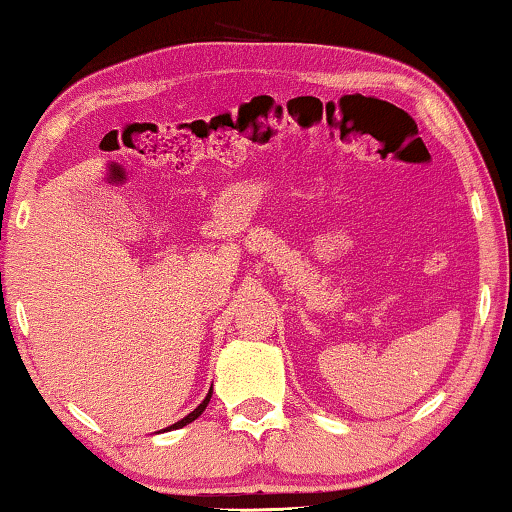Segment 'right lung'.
I'll list each match as a JSON object with an SVG mask.
<instances>
[{"instance_id":"1","label":"right lung","mask_w":512,"mask_h":512,"mask_svg":"<svg viewBox=\"0 0 512 512\" xmlns=\"http://www.w3.org/2000/svg\"><path fill=\"white\" fill-rule=\"evenodd\" d=\"M208 403H210V393H208V396H206V400H203V403H201L199 407H196V410H194V412H190V414H187V416H185V419H180L178 423H174V426H169L167 430H176V428H183V426H187V423H192L194 419H199V416L203 414V410H206V407H208Z\"/></svg>"}]
</instances>
